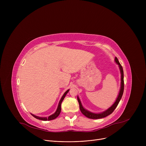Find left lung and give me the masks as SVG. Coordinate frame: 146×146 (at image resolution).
I'll return each instance as SVG.
<instances>
[{
  "label": "left lung",
  "mask_w": 146,
  "mask_h": 146,
  "mask_svg": "<svg viewBox=\"0 0 146 146\" xmlns=\"http://www.w3.org/2000/svg\"><path fill=\"white\" fill-rule=\"evenodd\" d=\"M115 61L116 63L119 66V70H120V72H121V88H120V90L118 94V96L116 99L115 102L113 103V104L110 107V108L106 110V111H105L101 113H93L91 112L86 110H85V108H83L82 103L80 102V100L78 96V101L79 104V107H80V110L81 111V112L84 115L86 116V117L90 118V119H99V118H102L104 117H106L109 115L111 114L113 111L115 110L117 108V105H118L121 99L122 98V95H123V92H124V72H123V68H122V67L121 66V64L119 63V61L118 60V58L117 57L115 58Z\"/></svg>",
  "instance_id": "left-lung-1"
}]
</instances>
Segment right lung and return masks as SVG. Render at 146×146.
Instances as JSON below:
<instances>
[{
	"instance_id": "right-lung-1",
	"label": "right lung",
	"mask_w": 146,
	"mask_h": 146,
	"mask_svg": "<svg viewBox=\"0 0 146 146\" xmlns=\"http://www.w3.org/2000/svg\"><path fill=\"white\" fill-rule=\"evenodd\" d=\"M68 91H69V89H68V90L66 92L63 94V96L61 97V99H60V102H59V103H58V107H57V110H56V111L54 113L52 114L51 115L49 116L48 117H40L36 116V115H35L32 114V113H31V115H33L34 118H36V119H38L42 120V121H50V120L54 119L55 118H56L59 115V114L60 113L61 110V103H62V101H63V99H64V97L66 96V94L68 92Z\"/></svg>"
}]
</instances>
